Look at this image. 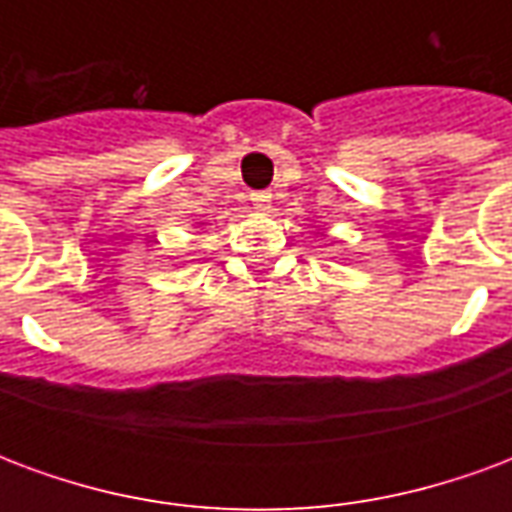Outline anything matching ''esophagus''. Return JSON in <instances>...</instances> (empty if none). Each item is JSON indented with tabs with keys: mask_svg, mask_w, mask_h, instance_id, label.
<instances>
[{
	"mask_svg": "<svg viewBox=\"0 0 512 512\" xmlns=\"http://www.w3.org/2000/svg\"><path fill=\"white\" fill-rule=\"evenodd\" d=\"M252 205H255L257 211H268L271 208V191H255L252 194Z\"/></svg>",
	"mask_w": 512,
	"mask_h": 512,
	"instance_id": "esophagus-1",
	"label": "esophagus"
}]
</instances>
